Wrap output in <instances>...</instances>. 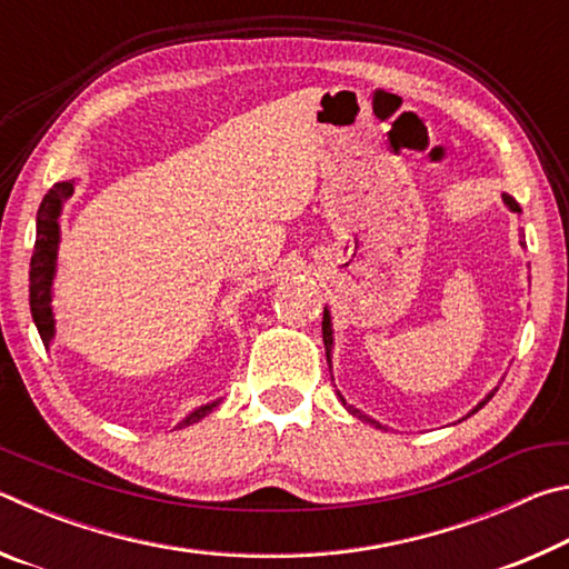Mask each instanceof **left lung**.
<instances>
[{"label":"left lung","instance_id":"1","mask_svg":"<svg viewBox=\"0 0 569 569\" xmlns=\"http://www.w3.org/2000/svg\"><path fill=\"white\" fill-rule=\"evenodd\" d=\"M502 200H505V206H507L509 210H512V213H522V208H519V203H517V200H515L512 196H507V192H502ZM519 246H525V236H522V240H519ZM321 331H323V346H326V363H329V371H331V379H333V321H331V311H329V306L323 308V323H321ZM495 391H497V387H495L492 391H489L487 397L481 399V401L477 403V407L467 413V417H471V413H477L481 407H485V403L495 397ZM336 393H339L341 403L346 407V411L351 413V417L361 419V421H369V423H373V427H377V429H387V427H383V423H379L377 419H371L369 413H363L361 409H356L353 403L346 401V399H343V393H341L339 389H336ZM467 417H465V419H467ZM459 421H461V419H459Z\"/></svg>","mask_w":569,"mask_h":569}]
</instances>
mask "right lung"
Listing matches in <instances>:
<instances>
[{"label": "right lung", "instance_id": "1", "mask_svg": "<svg viewBox=\"0 0 569 569\" xmlns=\"http://www.w3.org/2000/svg\"><path fill=\"white\" fill-rule=\"evenodd\" d=\"M74 186H77L74 178L54 182L50 192L42 198L40 210H37V240H34V253L30 263V308H32V321L37 326V331H40L42 343L47 349L52 346L54 333H57L52 298H54L57 256H60V238H62L60 218H62L64 203L72 198ZM220 401H223V397L208 403H200V407L192 409L186 419H180L176 423V429L190 427V423L206 419Z\"/></svg>", "mask_w": 569, "mask_h": 569}]
</instances>
